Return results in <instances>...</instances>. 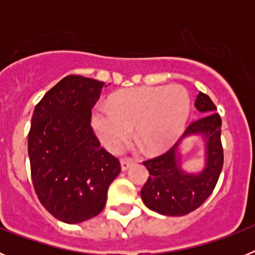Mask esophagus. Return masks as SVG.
Listing matches in <instances>:
<instances>
[{"mask_svg": "<svg viewBox=\"0 0 255 255\" xmlns=\"http://www.w3.org/2000/svg\"><path fill=\"white\" fill-rule=\"evenodd\" d=\"M131 166H132L131 161H126V159H123V161H121V170L123 171H128Z\"/></svg>", "mask_w": 255, "mask_h": 255, "instance_id": "obj_1", "label": "esophagus"}]
</instances>
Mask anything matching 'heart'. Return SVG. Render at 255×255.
<instances>
[{"instance_id":"1","label":"heart","mask_w":255,"mask_h":255,"mask_svg":"<svg viewBox=\"0 0 255 255\" xmlns=\"http://www.w3.org/2000/svg\"><path fill=\"white\" fill-rule=\"evenodd\" d=\"M190 114V94L182 85L131 88L115 94L110 106H97L92 126L111 152L123 148L135 126V138L149 153H159L179 140Z\"/></svg>"}]
</instances>
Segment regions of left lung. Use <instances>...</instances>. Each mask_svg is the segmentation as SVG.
Instances as JSON below:
<instances>
[{
  "instance_id": "8db88e82",
  "label": "left lung",
  "mask_w": 255,
  "mask_h": 255,
  "mask_svg": "<svg viewBox=\"0 0 255 255\" xmlns=\"http://www.w3.org/2000/svg\"><path fill=\"white\" fill-rule=\"evenodd\" d=\"M194 106L202 117L191 123L168 152L144 162L149 171L140 191L144 204L164 216H184L195 211L212 194L224 166L221 144V117L215 103L199 92ZM198 134L205 141V167L199 173H186L181 167L179 144L182 138Z\"/></svg>"
}]
</instances>
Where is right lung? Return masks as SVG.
Listing matches in <instances>:
<instances>
[{
	"instance_id": "1",
	"label": "right lung",
	"mask_w": 255,
	"mask_h": 255,
	"mask_svg": "<svg viewBox=\"0 0 255 255\" xmlns=\"http://www.w3.org/2000/svg\"><path fill=\"white\" fill-rule=\"evenodd\" d=\"M105 83L69 75L34 108L28 135L31 180L38 199L57 220L80 224L105 208L119 159L101 147L92 108Z\"/></svg>"
}]
</instances>
